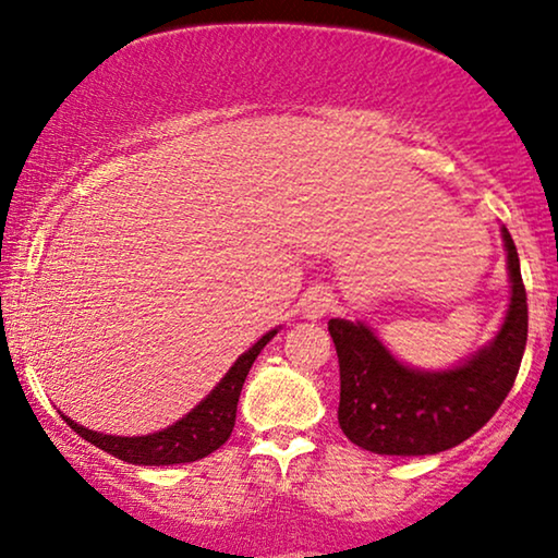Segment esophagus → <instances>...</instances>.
I'll use <instances>...</instances> for the list:
<instances>
[{
  "label": "esophagus",
  "mask_w": 558,
  "mask_h": 558,
  "mask_svg": "<svg viewBox=\"0 0 558 558\" xmlns=\"http://www.w3.org/2000/svg\"><path fill=\"white\" fill-rule=\"evenodd\" d=\"M332 304H335V299H332V294L327 292V289H312V292L306 294L304 302H302L304 317L306 319L325 317V314L332 310Z\"/></svg>",
  "instance_id": "1"
}]
</instances>
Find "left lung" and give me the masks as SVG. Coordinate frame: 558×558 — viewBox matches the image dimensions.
<instances>
[{
	"label": "left lung",
	"instance_id": "1",
	"mask_svg": "<svg viewBox=\"0 0 558 558\" xmlns=\"http://www.w3.org/2000/svg\"><path fill=\"white\" fill-rule=\"evenodd\" d=\"M511 304L486 350L448 373L400 365L360 322L329 319L339 360V427L377 456H433L456 448L496 415L519 375L529 337L519 252L504 229Z\"/></svg>",
	"mask_w": 558,
	"mask_h": 558
}]
</instances>
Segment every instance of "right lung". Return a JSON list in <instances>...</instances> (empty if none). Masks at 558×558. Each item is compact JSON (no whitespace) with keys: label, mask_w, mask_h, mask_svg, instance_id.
<instances>
[{"label":"right lung","mask_w":558,"mask_h":558,"mask_svg":"<svg viewBox=\"0 0 558 558\" xmlns=\"http://www.w3.org/2000/svg\"><path fill=\"white\" fill-rule=\"evenodd\" d=\"M274 335H277V329L266 332L252 350L241 354L221 383L216 385V390L201 405L193 408L183 420H179V423L166 427V430L143 435V438H116V435L87 430V427L72 423L70 417L62 415L64 423L80 438L93 442L95 448L133 465H175L193 463V460L211 456L214 450H219L229 440L233 423H236L241 387H244V379L254 365L256 354L264 350Z\"/></svg>","instance_id":"right-lung-1"}]
</instances>
